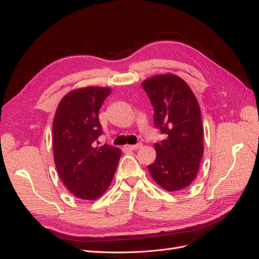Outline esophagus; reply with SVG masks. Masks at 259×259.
Returning a JSON list of instances; mask_svg holds the SVG:
<instances>
[{
    "instance_id": "1",
    "label": "esophagus",
    "mask_w": 259,
    "mask_h": 259,
    "mask_svg": "<svg viewBox=\"0 0 259 259\" xmlns=\"http://www.w3.org/2000/svg\"><path fill=\"white\" fill-rule=\"evenodd\" d=\"M142 147H143V144H142V143H139V144H137V145H131V146H127L126 148H127V149H130V150H137V149L142 148Z\"/></svg>"
}]
</instances>
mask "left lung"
<instances>
[{
	"label": "left lung",
	"instance_id": "1",
	"mask_svg": "<svg viewBox=\"0 0 259 259\" xmlns=\"http://www.w3.org/2000/svg\"><path fill=\"white\" fill-rule=\"evenodd\" d=\"M153 106L154 126L164 138L155 143L156 158L148 166L154 182L167 191L189 186L203 155L201 110L193 92L175 74H161L142 83Z\"/></svg>",
	"mask_w": 259,
	"mask_h": 259
}]
</instances>
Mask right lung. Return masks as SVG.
<instances>
[{
    "label": "right lung",
    "mask_w": 259,
    "mask_h": 259,
    "mask_svg": "<svg viewBox=\"0 0 259 259\" xmlns=\"http://www.w3.org/2000/svg\"><path fill=\"white\" fill-rule=\"evenodd\" d=\"M109 88L89 86L60 100L53 122L54 160L67 189L76 198L95 200L110 186L121 150L95 147L103 133L98 112L110 95Z\"/></svg>",
    "instance_id": "right-lung-1"
}]
</instances>
